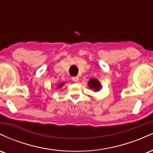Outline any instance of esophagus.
<instances>
[{
	"mask_svg": "<svg viewBox=\"0 0 153 153\" xmlns=\"http://www.w3.org/2000/svg\"><path fill=\"white\" fill-rule=\"evenodd\" d=\"M72 80H73L74 82H78L79 78L78 77H73V78H72Z\"/></svg>",
	"mask_w": 153,
	"mask_h": 153,
	"instance_id": "esophagus-1",
	"label": "esophagus"
}]
</instances>
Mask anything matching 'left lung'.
Instances as JSON below:
<instances>
[{
  "instance_id": "1",
  "label": "left lung",
  "mask_w": 153,
  "mask_h": 153,
  "mask_svg": "<svg viewBox=\"0 0 153 153\" xmlns=\"http://www.w3.org/2000/svg\"><path fill=\"white\" fill-rule=\"evenodd\" d=\"M88 85L90 88L91 89H92L93 91L95 92H97L99 91L100 89L101 88V85L99 81V80L96 78H91L89 80V81L88 82Z\"/></svg>"
}]
</instances>
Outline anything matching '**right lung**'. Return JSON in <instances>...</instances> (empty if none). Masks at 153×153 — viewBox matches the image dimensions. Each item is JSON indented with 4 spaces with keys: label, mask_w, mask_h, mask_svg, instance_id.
I'll return each instance as SVG.
<instances>
[{
    "label": "right lung",
    "mask_w": 153,
    "mask_h": 153,
    "mask_svg": "<svg viewBox=\"0 0 153 153\" xmlns=\"http://www.w3.org/2000/svg\"><path fill=\"white\" fill-rule=\"evenodd\" d=\"M63 85H64V82H61V83H59V85H57V88H59L62 87V86H63Z\"/></svg>",
    "instance_id": "add662e5"
}]
</instances>
